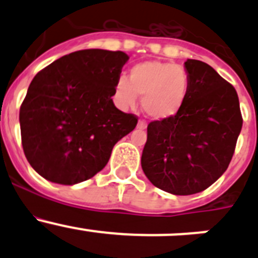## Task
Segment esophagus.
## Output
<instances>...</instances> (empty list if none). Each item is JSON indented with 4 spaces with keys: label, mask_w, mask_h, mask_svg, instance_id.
<instances>
[{
    "label": "esophagus",
    "mask_w": 258,
    "mask_h": 258,
    "mask_svg": "<svg viewBox=\"0 0 258 258\" xmlns=\"http://www.w3.org/2000/svg\"><path fill=\"white\" fill-rule=\"evenodd\" d=\"M146 127H147V124H146V122H145V121H142V119H140L139 123H137V128H140V130H145Z\"/></svg>",
    "instance_id": "34e87169"
}]
</instances>
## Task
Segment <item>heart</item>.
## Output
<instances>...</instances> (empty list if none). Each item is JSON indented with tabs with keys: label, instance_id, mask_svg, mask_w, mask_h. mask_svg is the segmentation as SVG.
<instances>
[{
	"label": "heart",
	"instance_id": "obj_1",
	"mask_svg": "<svg viewBox=\"0 0 258 258\" xmlns=\"http://www.w3.org/2000/svg\"><path fill=\"white\" fill-rule=\"evenodd\" d=\"M189 90V77L182 67L161 61H145L130 70L114 86V98L121 107H131L142 96V110L155 121L176 117Z\"/></svg>",
	"mask_w": 258,
	"mask_h": 258
}]
</instances>
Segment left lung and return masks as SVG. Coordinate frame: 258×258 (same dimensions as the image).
Returning <instances> with one entry per match:
<instances>
[{"instance_id":"left-lung-1","label":"left lung","mask_w":258,"mask_h":258,"mask_svg":"<svg viewBox=\"0 0 258 258\" xmlns=\"http://www.w3.org/2000/svg\"><path fill=\"white\" fill-rule=\"evenodd\" d=\"M189 90L176 117L147 126L141 166L153 186L178 196L199 194L223 175L242 128L235 87L210 64L187 59Z\"/></svg>"}]
</instances>
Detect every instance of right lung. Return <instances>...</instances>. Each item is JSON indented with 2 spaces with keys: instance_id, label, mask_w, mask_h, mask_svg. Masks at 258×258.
<instances>
[{
  "instance_id": "right-lung-1",
  "label": "right lung",
  "mask_w": 258,
  "mask_h": 258,
  "mask_svg": "<svg viewBox=\"0 0 258 258\" xmlns=\"http://www.w3.org/2000/svg\"><path fill=\"white\" fill-rule=\"evenodd\" d=\"M128 58L122 51L82 49L36 75L21 105L20 126L23 152L38 175L59 184L86 181L134 131L137 117L112 101Z\"/></svg>"
}]
</instances>
